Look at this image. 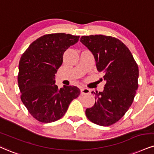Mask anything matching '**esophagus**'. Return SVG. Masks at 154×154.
<instances>
[{
  "mask_svg": "<svg viewBox=\"0 0 154 154\" xmlns=\"http://www.w3.org/2000/svg\"><path fill=\"white\" fill-rule=\"evenodd\" d=\"M91 93L90 90L86 88H82L81 89V94L82 95H88Z\"/></svg>",
  "mask_w": 154,
  "mask_h": 154,
  "instance_id": "obj_1",
  "label": "esophagus"
}]
</instances>
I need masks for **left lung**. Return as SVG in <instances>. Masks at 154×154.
Here are the masks:
<instances>
[{
  "label": "left lung",
  "mask_w": 154,
  "mask_h": 154,
  "mask_svg": "<svg viewBox=\"0 0 154 154\" xmlns=\"http://www.w3.org/2000/svg\"><path fill=\"white\" fill-rule=\"evenodd\" d=\"M80 41L94 55L98 71L103 73L106 81L103 91L94 93L96 100L86 115L96 124L111 126L131 106L138 88V66L129 49L116 38L88 35Z\"/></svg>",
  "instance_id": "left-lung-1"
}]
</instances>
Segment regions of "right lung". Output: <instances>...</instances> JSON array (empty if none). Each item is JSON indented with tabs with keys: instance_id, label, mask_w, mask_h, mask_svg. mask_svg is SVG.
I'll return each instance as SVG.
<instances>
[{
	"instance_id": "1",
	"label": "right lung",
	"mask_w": 154,
	"mask_h": 154,
	"mask_svg": "<svg viewBox=\"0 0 154 154\" xmlns=\"http://www.w3.org/2000/svg\"><path fill=\"white\" fill-rule=\"evenodd\" d=\"M79 36L63 33L44 35L33 41L22 55L18 66L21 100L29 113L43 123L61 119L69 104L80 94L76 86L55 84L64 52Z\"/></svg>"
}]
</instances>
